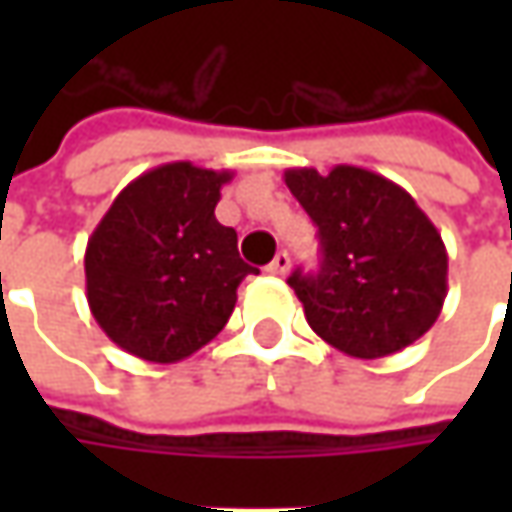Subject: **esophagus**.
Here are the masks:
<instances>
[{
	"label": "esophagus",
	"mask_w": 512,
	"mask_h": 512,
	"mask_svg": "<svg viewBox=\"0 0 512 512\" xmlns=\"http://www.w3.org/2000/svg\"><path fill=\"white\" fill-rule=\"evenodd\" d=\"M287 270H290V256L282 250V253H276V259L267 265V273H273V276H287Z\"/></svg>",
	"instance_id": "34e87169"
}]
</instances>
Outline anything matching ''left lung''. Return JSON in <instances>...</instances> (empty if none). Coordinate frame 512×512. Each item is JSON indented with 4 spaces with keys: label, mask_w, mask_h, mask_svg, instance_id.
Wrapping results in <instances>:
<instances>
[{
    "label": "left lung",
    "mask_w": 512,
    "mask_h": 512,
    "mask_svg": "<svg viewBox=\"0 0 512 512\" xmlns=\"http://www.w3.org/2000/svg\"><path fill=\"white\" fill-rule=\"evenodd\" d=\"M285 185L322 245L319 273L293 270L287 279L307 325L356 359H382L422 339L447 296V250L416 199L353 165L327 176L290 168Z\"/></svg>",
    "instance_id": "obj_1"
}]
</instances>
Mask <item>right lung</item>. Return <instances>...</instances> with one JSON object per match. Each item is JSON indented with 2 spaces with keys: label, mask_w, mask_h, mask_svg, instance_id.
Instances as JSON below:
<instances>
[{
  "label": "right lung",
  "mask_w": 512,
  "mask_h": 512,
  "mask_svg": "<svg viewBox=\"0 0 512 512\" xmlns=\"http://www.w3.org/2000/svg\"><path fill=\"white\" fill-rule=\"evenodd\" d=\"M230 170L170 162L133 179L90 233L85 285L110 342L145 362H182L227 325L256 267L216 205Z\"/></svg>",
  "instance_id": "add662e5"
}]
</instances>
